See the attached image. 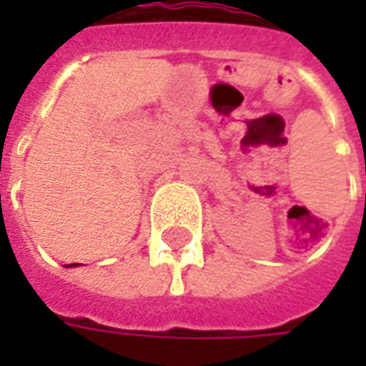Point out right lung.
Here are the masks:
<instances>
[{
	"label": "right lung",
	"mask_w": 366,
	"mask_h": 366,
	"mask_svg": "<svg viewBox=\"0 0 366 366\" xmlns=\"http://www.w3.org/2000/svg\"><path fill=\"white\" fill-rule=\"evenodd\" d=\"M68 269H72V267H80V264H78V262H72V264H66Z\"/></svg>",
	"instance_id": "add662e5"
}]
</instances>
